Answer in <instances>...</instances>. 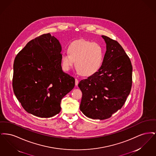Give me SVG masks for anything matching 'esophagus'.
I'll list each match as a JSON object with an SVG mask.
<instances>
[{
  "label": "esophagus",
  "mask_w": 156,
  "mask_h": 156,
  "mask_svg": "<svg viewBox=\"0 0 156 156\" xmlns=\"http://www.w3.org/2000/svg\"><path fill=\"white\" fill-rule=\"evenodd\" d=\"M75 85L77 86L78 84V79H76V78H75Z\"/></svg>",
  "instance_id": "esophagus-1"
}]
</instances>
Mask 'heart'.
<instances>
[{
	"mask_svg": "<svg viewBox=\"0 0 156 156\" xmlns=\"http://www.w3.org/2000/svg\"><path fill=\"white\" fill-rule=\"evenodd\" d=\"M68 53L61 55L63 68L68 71L75 67L83 76H90L97 73L103 63L104 49L97 43L85 40L73 41L68 45Z\"/></svg>",
	"mask_w": 156,
	"mask_h": 156,
	"instance_id": "1",
	"label": "heart"
}]
</instances>
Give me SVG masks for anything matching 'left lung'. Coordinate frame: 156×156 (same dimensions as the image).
Listing matches in <instances>:
<instances>
[{"label":"left lung","mask_w":156,"mask_h":156,"mask_svg":"<svg viewBox=\"0 0 156 156\" xmlns=\"http://www.w3.org/2000/svg\"><path fill=\"white\" fill-rule=\"evenodd\" d=\"M106 51L99 70L80 82L81 111L93 119H108L126 102L132 85V65L119 43L102 36Z\"/></svg>","instance_id":"obj_1"}]
</instances>
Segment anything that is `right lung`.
Here are the masks:
<instances>
[{"mask_svg": "<svg viewBox=\"0 0 156 156\" xmlns=\"http://www.w3.org/2000/svg\"><path fill=\"white\" fill-rule=\"evenodd\" d=\"M61 46L50 33L30 41L13 64V89L24 109L40 118L61 111V101L74 88L75 79L63 72Z\"/></svg>", "mask_w": 156, "mask_h": 156, "instance_id": "add662e5", "label": "right lung"}]
</instances>
